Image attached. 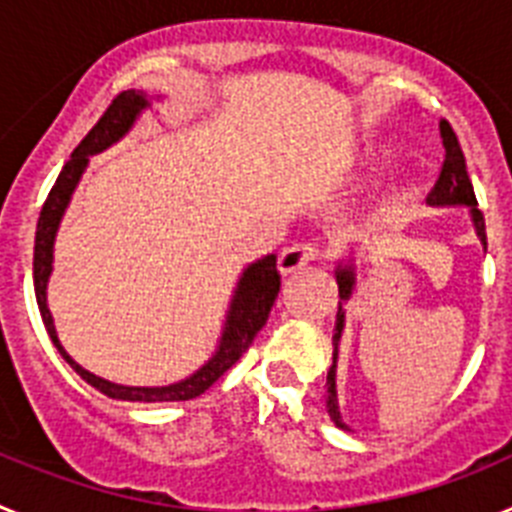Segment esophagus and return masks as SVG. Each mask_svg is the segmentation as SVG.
<instances>
[{
	"mask_svg": "<svg viewBox=\"0 0 512 512\" xmlns=\"http://www.w3.org/2000/svg\"><path fill=\"white\" fill-rule=\"evenodd\" d=\"M320 259V248L315 243H292L279 253V271L282 274H292V271L302 269V266L312 264Z\"/></svg>",
	"mask_w": 512,
	"mask_h": 512,
	"instance_id": "34e87169",
	"label": "esophagus"
}]
</instances>
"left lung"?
I'll return each mask as SVG.
<instances>
[{
	"label": "left lung",
	"mask_w": 512,
	"mask_h": 512,
	"mask_svg": "<svg viewBox=\"0 0 512 512\" xmlns=\"http://www.w3.org/2000/svg\"><path fill=\"white\" fill-rule=\"evenodd\" d=\"M438 128H441V140H443V164H441V171H438L436 184H433L431 194H428V202H431V205H469L474 228H477V235L482 238V243H485L487 248L485 215H482V210L477 207V197H474L472 179H469V171H467V158H464V151H461L459 138H456L449 120L438 122ZM336 282H338V295H341V302H338L336 333H333V366H330V372H328V415L338 428L351 431V428L343 423L341 410H338L336 359H338V338H341V330H343V300H348V297H351V289H354V269H351V266H341V269L336 271Z\"/></svg>",
	"instance_id": "left-lung-1"
}]
</instances>
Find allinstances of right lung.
<instances>
[{
	"mask_svg": "<svg viewBox=\"0 0 512 512\" xmlns=\"http://www.w3.org/2000/svg\"><path fill=\"white\" fill-rule=\"evenodd\" d=\"M146 97L138 92H120L110 102V107L104 110V115L94 122V128L84 135L79 146L74 148L71 158L66 161L63 171L58 174L56 184L48 192L43 202V210L38 217V230H35V256H33V282H35V300L40 307V318H43L45 330L51 336L53 346L58 348V354L69 361V366L79 374L84 382H89L92 387H97L99 392H104L107 397H115V400H130V402H174V400H192V397L202 395L205 390H210L217 379L228 372L235 361L241 359L248 351V346L253 343L256 333L266 325L269 320V312L277 302L279 287H282V277H279L277 269V256L271 253L266 259L256 261L246 269V274L238 282V292L233 297V305H230L228 325H225L223 341L217 354L202 366L200 372L192 374L189 379L179 384H169V387H125V384H112L102 377H94L87 369H81L74 359H71L66 351H63L61 341L56 336V328H53L51 310L45 305V284L51 277V264H53V238H56L58 220H61L63 210L69 205V197L74 192L76 182H79L81 171L87 169V161L92 153L102 151L110 143H115L120 135L128 133V128L133 125V120L138 117V112L146 107Z\"/></svg>",
	"mask_w": 512,
	"mask_h": 512,
	"instance_id": "obj_1",
	"label": "right lung"
}]
</instances>
